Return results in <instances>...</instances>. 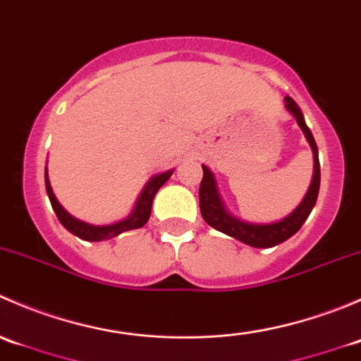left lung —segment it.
Here are the masks:
<instances>
[{
  "mask_svg": "<svg viewBox=\"0 0 361 361\" xmlns=\"http://www.w3.org/2000/svg\"><path fill=\"white\" fill-rule=\"evenodd\" d=\"M285 106L297 120V123L300 126L302 133L305 134V140L311 145L312 157H314V173H312L311 185H309V190L305 194V197L302 199V202L283 220L274 221V224H250V221L239 220V218L232 216L227 211V207L224 206L220 194H218L216 181H214L213 173L207 169L206 166H202V181L201 187H199V204H201V214L206 220V224L209 227L216 228V231L224 232V234L231 235V238L238 239V241L245 243V245L253 246V248H272L276 245H281L283 241L290 239L295 232H298V228L304 225V221L307 220L309 213L314 207L316 199H318L319 192V159H318V147H316V141L312 137L311 129L305 126L304 115H302L300 108L297 106V103L292 97H285Z\"/></svg>",
  "mask_w": 361,
  "mask_h": 361,
  "instance_id": "8db88e82",
  "label": "left lung"
}]
</instances>
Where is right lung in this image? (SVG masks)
<instances>
[{
  "label": "right lung",
  "instance_id": "1",
  "mask_svg": "<svg viewBox=\"0 0 361 361\" xmlns=\"http://www.w3.org/2000/svg\"><path fill=\"white\" fill-rule=\"evenodd\" d=\"M171 174H173V171H166V173H160L157 176L152 178V180L145 185L140 197H137L133 213H130L127 218H123V220L115 221V224H110V225H90V224H85V221L78 220V218L71 216V214L61 206L59 201L56 199V195H54L49 176H47V171H45V187H47V194H49L50 204H52L54 211H56L61 224L66 227V231L71 232V234H75L76 238L85 239V241H106V239L116 238V235L122 234V232L133 231V228H140L147 224L148 218H150L152 202H154L155 194H157L159 188L169 180Z\"/></svg>",
  "mask_w": 361,
  "mask_h": 361
}]
</instances>
